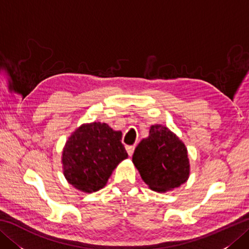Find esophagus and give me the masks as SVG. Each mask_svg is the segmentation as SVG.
<instances>
[{
  "mask_svg": "<svg viewBox=\"0 0 249 249\" xmlns=\"http://www.w3.org/2000/svg\"><path fill=\"white\" fill-rule=\"evenodd\" d=\"M126 151H127V153H128V155L129 156H131L134 154V151H135V146L134 145H127L126 146Z\"/></svg>",
  "mask_w": 249,
  "mask_h": 249,
  "instance_id": "34e87169",
  "label": "esophagus"
}]
</instances>
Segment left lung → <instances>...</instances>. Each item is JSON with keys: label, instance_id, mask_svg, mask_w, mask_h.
Wrapping results in <instances>:
<instances>
[{"label": "left lung", "instance_id": "8db88e82", "mask_svg": "<svg viewBox=\"0 0 249 249\" xmlns=\"http://www.w3.org/2000/svg\"><path fill=\"white\" fill-rule=\"evenodd\" d=\"M133 162L152 190L166 193L181 186L189 178L187 149L178 137L160 124L150 128L133 155Z\"/></svg>", "mask_w": 249, "mask_h": 249}]
</instances>
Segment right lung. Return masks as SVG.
Listing matches in <instances>:
<instances>
[{
  "mask_svg": "<svg viewBox=\"0 0 249 249\" xmlns=\"http://www.w3.org/2000/svg\"><path fill=\"white\" fill-rule=\"evenodd\" d=\"M121 140V131L100 122L77 128L63 149V173L67 182L88 194L102 189L116 166L128 157Z\"/></svg>",
  "mask_w": 249,
  "mask_h": 249,
  "instance_id": "right-lung-1",
  "label": "right lung"
}]
</instances>
